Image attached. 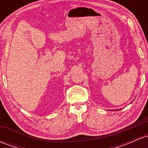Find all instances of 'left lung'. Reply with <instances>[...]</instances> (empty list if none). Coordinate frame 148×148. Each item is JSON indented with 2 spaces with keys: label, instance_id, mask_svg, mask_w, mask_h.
I'll use <instances>...</instances> for the list:
<instances>
[{
  "label": "left lung",
  "instance_id": "left-lung-1",
  "mask_svg": "<svg viewBox=\"0 0 148 148\" xmlns=\"http://www.w3.org/2000/svg\"><path fill=\"white\" fill-rule=\"evenodd\" d=\"M118 110H120V109H118Z\"/></svg>",
  "mask_w": 148,
  "mask_h": 148
}]
</instances>
